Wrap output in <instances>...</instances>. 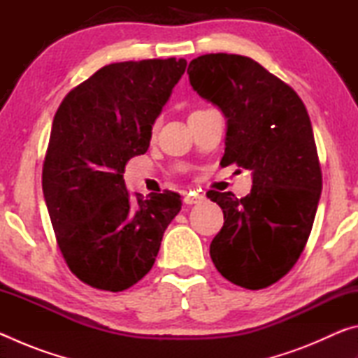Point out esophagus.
<instances>
[{
  "instance_id": "34e87169",
  "label": "esophagus",
  "mask_w": 358,
  "mask_h": 358,
  "mask_svg": "<svg viewBox=\"0 0 358 358\" xmlns=\"http://www.w3.org/2000/svg\"><path fill=\"white\" fill-rule=\"evenodd\" d=\"M183 201H185L186 205L199 203V202L203 201V196H202V194H199V192H185Z\"/></svg>"
}]
</instances>
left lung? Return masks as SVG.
<instances>
[{
  "label": "left lung",
  "mask_w": 358,
  "mask_h": 358,
  "mask_svg": "<svg viewBox=\"0 0 358 358\" xmlns=\"http://www.w3.org/2000/svg\"><path fill=\"white\" fill-rule=\"evenodd\" d=\"M187 74L194 92L227 120L221 166L252 172L243 199L207 194L224 213L211 260L237 286L268 287L305 250L322 191L310 115L287 83L248 57L208 53L194 58Z\"/></svg>",
  "instance_id": "8db88e82"
}]
</instances>
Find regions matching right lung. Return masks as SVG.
<instances>
[{
    "label": "right lung",
    "mask_w": 358,
    "mask_h": 358,
    "mask_svg": "<svg viewBox=\"0 0 358 358\" xmlns=\"http://www.w3.org/2000/svg\"><path fill=\"white\" fill-rule=\"evenodd\" d=\"M185 58L104 66L66 94L48 141L42 189L57 243L78 280L108 292L138 282L181 210L180 194L137 196L123 173L186 69Z\"/></svg>",
    "instance_id": "obj_1"
}]
</instances>
